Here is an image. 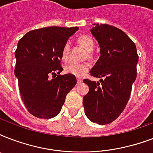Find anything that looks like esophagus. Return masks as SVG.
<instances>
[{"label": "esophagus", "instance_id": "1", "mask_svg": "<svg viewBox=\"0 0 153 153\" xmlns=\"http://www.w3.org/2000/svg\"><path fill=\"white\" fill-rule=\"evenodd\" d=\"M77 82H78V84L82 83V79H80V78H78V79H77Z\"/></svg>", "mask_w": 153, "mask_h": 153}]
</instances>
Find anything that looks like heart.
Here are the masks:
<instances>
[{
    "label": "heart",
    "mask_w": 153,
    "mask_h": 153,
    "mask_svg": "<svg viewBox=\"0 0 153 153\" xmlns=\"http://www.w3.org/2000/svg\"><path fill=\"white\" fill-rule=\"evenodd\" d=\"M78 43L82 47H83L88 52H91L94 48V41L92 37L89 36H81L78 38ZM71 44L69 42L65 43L62 50V59L63 60H67L69 58ZM90 54V53H89ZM89 64L87 63H79V62H71L65 66V71L74 75L76 77H82L88 71Z\"/></svg>",
    "instance_id": "heart-1"
}]
</instances>
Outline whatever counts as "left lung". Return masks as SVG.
I'll return each mask as SVG.
<instances>
[{"instance_id": "1", "label": "left lung", "mask_w": 153, "mask_h": 153, "mask_svg": "<svg viewBox=\"0 0 153 153\" xmlns=\"http://www.w3.org/2000/svg\"><path fill=\"white\" fill-rule=\"evenodd\" d=\"M91 34L100 47V57L90 71L100 82L84 79L90 87L83 97L85 114L98 125L113 122L126 108L137 78L135 44L117 27L94 24Z\"/></svg>"}]
</instances>
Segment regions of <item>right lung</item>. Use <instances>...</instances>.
Returning <instances> with one entry per match:
<instances>
[{
  "label": "right lung",
  "instance_id": "add662e5",
  "mask_svg": "<svg viewBox=\"0 0 153 153\" xmlns=\"http://www.w3.org/2000/svg\"><path fill=\"white\" fill-rule=\"evenodd\" d=\"M78 30V27H43L30 31L18 42L14 72L24 104L33 116L45 119L57 116L67 94L76 85L74 75L59 74L63 45Z\"/></svg>",
  "mask_w": 153,
  "mask_h": 153
}]
</instances>
